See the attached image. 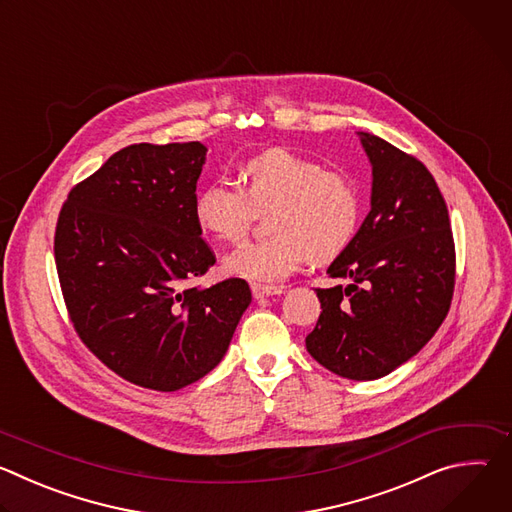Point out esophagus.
Here are the masks:
<instances>
[{"label":"esophagus","instance_id":"34e87169","mask_svg":"<svg viewBox=\"0 0 512 512\" xmlns=\"http://www.w3.org/2000/svg\"><path fill=\"white\" fill-rule=\"evenodd\" d=\"M251 291H253V296L259 300V298H269V296H279V294H283V287H279V285H261V283H253V285H251Z\"/></svg>","mask_w":512,"mask_h":512}]
</instances>
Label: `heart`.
Segmentation results:
<instances>
[{"mask_svg":"<svg viewBox=\"0 0 512 512\" xmlns=\"http://www.w3.org/2000/svg\"><path fill=\"white\" fill-rule=\"evenodd\" d=\"M241 178L245 192L216 178L194 198L196 225L221 241L243 237L253 208L273 204L267 214L271 235L243 243L225 257L231 275L275 283L310 259H332L352 241L360 218V194L346 172L322 170L306 156L273 148L247 160Z\"/></svg>","mask_w":512,"mask_h":512,"instance_id":"1","label":"heart"}]
</instances>
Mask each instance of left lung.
Masks as SVG:
<instances>
[{"mask_svg": "<svg viewBox=\"0 0 512 512\" xmlns=\"http://www.w3.org/2000/svg\"><path fill=\"white\" fill-rule=\"evenodd\" d=\"M373 166L371 212L330 263L348 285L316 289L322 314L308 352L338 377L373 381L415 356L442 326L456 277L446 200L429 170L358 131Z\"/></svg>", "mask_w": 512, "mask_h": 512, "instance_id": "obj_1", "label": "left lung"}]
</instances>
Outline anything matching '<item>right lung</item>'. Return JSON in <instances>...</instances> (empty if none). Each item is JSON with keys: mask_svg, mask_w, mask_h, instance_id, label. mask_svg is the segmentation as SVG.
I'll return each instance as SVG.
<instances>
[{"mask_svg": "<svg viewBox=\"0 0 512 512\" xmlns=\"http://www.w3.org/2000/svg\"><path fill=\"white\" fill-rule=\"evenodd\" d=\"M200 141L135 143L70 190L54 259L77 334L125 381L178 391L223 360L251 304L245 279L186 287L214 265L194 218Z\"/></svg>", "mask_w": 512, "mask_h": 512, "instance_id": "obj_1", "label": "right lung"}]
</instances>
